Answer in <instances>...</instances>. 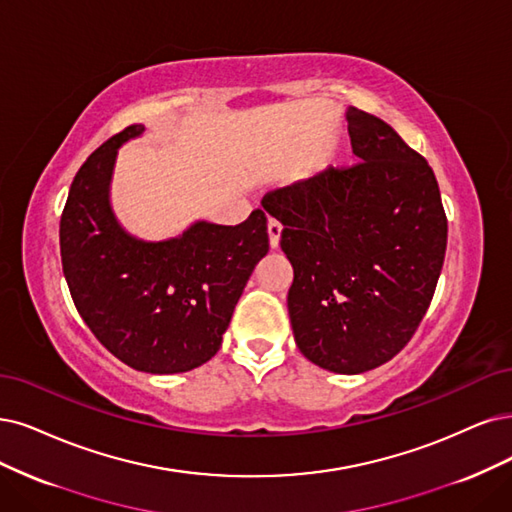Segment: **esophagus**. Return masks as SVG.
<instances>
[{"mask_svg": "<svg viewBox=\"0 0 512 512\" xmlns=\"http://www.w3.org/2000/svg\"><path fill=\"white\" fill-rule=\"evenodd\" d=\"M280 234H282V225L276 219H270L268 221V236H270V246H272V249H278Z\"/></svg>", "mask_w": 512, "mask_h": 512, "instance_id": "1", "label": "esophagus"}]
</instances>
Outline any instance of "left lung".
<instances>
[{"instance_id":"left-lung-1","label":"left lung","mask_w":512,"mask_h":512,"mask_svg":"<svg viewBox=\"0 0 512 512\" xmlns=\"http://www.w3.org/2000/svg\"><path fill=\"white\" fill-rule=\"evenodd\" d=\"M350 168L274 189L293 266L287 306L299 352L356 375L399 354L430 306L447 249V217L428 162L392 126L348 107Z\"/></svg>"}]
</instances>
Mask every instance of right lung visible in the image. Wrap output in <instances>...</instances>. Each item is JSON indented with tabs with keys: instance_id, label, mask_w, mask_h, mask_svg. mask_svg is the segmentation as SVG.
Wrapping results in <instances>:
<instances>
[{
	"instance_id": "add662e5",
	"label": "right lung",
	"mask_w": 512,
	"mask_h": 512,
	"mask_svg": "<svg viewBox=\"0 0 512 512\" xmlns=\"http://www.w3.org/2000/svg\"><path fill=\"white\" fill-rule=\"evenodd\" d=\"M132 124L105 141L75 175L61 217V261L73 304L94 337L128 367L185 373L217 354L257 263L268 255V219L257 208L238 225L196 221L177 238L130 236L111 211L118 149L141 137Z\"/></svg>"
}]
</instances>
